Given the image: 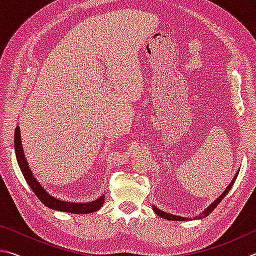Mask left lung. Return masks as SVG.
Segmentation results:
<instances>
[{
	"mask_svg": "<svg viewBox=\"0 0 256 256\" xmlns=\"http://www.w3.org/2000/svg\"><path fill=\"white\" fill-rule=\"evenodd\" d=\"M238 172H240V170H238V171H237V173L235 174L234 178H232V182L230 183V184H228V186L226 188L225 191H224L222 194V196H219L218 198H217L216 200H214L212 204H209L208 207L206 208L202 212L199 214L198 216L194 217V219H202V218H204V217H207L208 214H209L210 212H212V210H214V208H216L219 204H220V201H222L224 198H225L226 194H227L228 192H230V190L232 189V184H234V182H235V180H236L237 176H238ZM153 210L155 212V214H158V216L162 217V218H164V219H168V220H174V222H186V220H190V219H192V218H188V217L176 216V214H168V212H163V210L158 209V207H156V206H153Z\"/></svg>",
	"mask_w": 256,
	"mask_h": 256,
	"instance_id": "1",
	"label": "left lung"
}]
</instances>
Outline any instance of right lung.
Segmentation results:
<instances>
[{
    "label": "right lung",
    "instance_id": "add662e5",
    "mask_svg": "<svg viewBox=\"0 0 256 256\" xmlns=\"http://www.w3.org/2000/svg\"><path fill=\"white\" fill-rule=\"evenodd\" d=\"M14 150L18 164H19V168L22 174H24L26 183H28V186L31 188V190L34 191V194L38 196L39 200L42 201L44 206H47L48 208L58 210V212L83 214L96 212V210L100 209L103 206V202H104V194L98 196L96 200L90 201V202H73V201H65L57 199L52 194H49L46 189H44L42 186L40 184V182H38L37 178L34 176L32 171H31L29 168L28 160H26V155L24 153V148H22L19 126H16L14 130Z\"/></svg>",
    "mask_w": 256,
    "mask_h": 256
}]
</instances>
